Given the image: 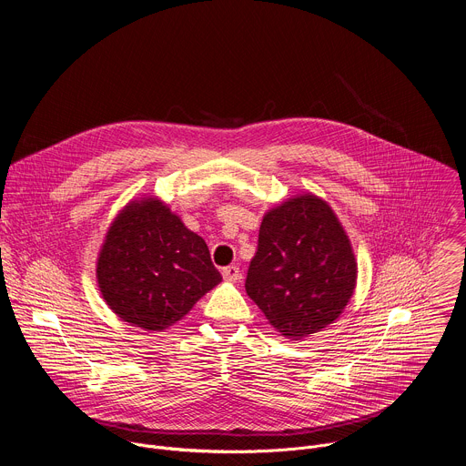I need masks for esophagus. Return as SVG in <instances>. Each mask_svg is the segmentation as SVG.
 Returning a JSON list of instances; mask_svg holds the SVG:
<instances>
[{
	"instance_id": "esophagus-1",
	"label": "esophagus",
	"mask_w": 466,
	"mask_h": 466,
	"mask_svg": "<svg viewBox=\"0 0 466 466\" xmlns=\"http://www.w3.org/2000/svg\"><path fill=\"white\" fill-rule=\"evenodd\" d=\"M221 273H223V279L227 282H238L239 277H241V271H239L238 265H228V268H223Z\"/></svg>"
}]
</instances>
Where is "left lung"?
Wrapping results in <instances>:
<instances>
[{"label": "left lung", "mask_w": 466, "mask_h": 466, "mask_svg": "<svg viewBox=\"0 0 466 466\" xmlns=\"http://www.w3.org/2000/svg\"><path fill=\"white\" fill-rule=\"evenodd\" d=\"M358 265L331 208L300 195L265 214L245 289L286 338H304L334 322L349 304Z\"/></svg>", "instance_id": "obj_1"}]
</instances>
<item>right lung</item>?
Returning a JSON list of instances; mask_svg holds the SVG:
<instances>
[{
    "instance_id": "right-lung-1",
    "label": "right lung",
    "mask_w": 466,
    "mask_h": 466,
    "mask_svg": "<svg viewBox=\"0 0 466 466\" xmlns=\"http://www.w3.org/2000/svg\"><path fill=\"white\" fill-rule=\"evenodd\" d=\"M110 309L144 329L162 331L221 282L201 236L157 198L128 203L112 223L97 259Z\"/></svg>"
}]
</instances>
